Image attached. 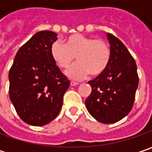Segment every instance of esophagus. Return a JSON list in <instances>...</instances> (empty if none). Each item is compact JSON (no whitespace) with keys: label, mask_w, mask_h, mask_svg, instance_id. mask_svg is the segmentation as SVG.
I'll return each mask as SVG.
<instances>
[{"label":"esophagus","mask_w":152,"mask_h":152,"mask_svg":"<svg viewBox=\"0 0 152 152\" xmlns=\"http://www.w3.org/2000/svg\"><path fill=\"white\" fill-rule=\"evenodd\" d=\"M79 84V82H75V81H71V82H70V85H71V86H75V85H78Z\"/></svg>","instance_id":"1"}]
</instances>
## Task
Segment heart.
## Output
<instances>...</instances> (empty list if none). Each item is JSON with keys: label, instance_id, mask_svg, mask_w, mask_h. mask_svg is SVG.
Instances as JSON below:
<instances>
[{"label": "heart", "instance_id": "obj_1", "mask_svg": "<svg viewBox=\"0 0 152 152\" xmlns=\"http://www.w3.org/2000/svg\"><path fill=\"white\" fill-rule=\"evenodd\" d=\"M50 56L61 69H67L74 61H78L67 71L73 79H82L89 74L97 77L105 72L111 60V49L102 39H94L81 34H73L64 39L63 45L54 42Z\"/></svg>", "mask_w": 152, "mask_h": 152}]
</instances>
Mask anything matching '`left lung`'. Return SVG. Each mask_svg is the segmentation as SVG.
<instances>
[{
	"instance_id": "obj_1",
	"label": "left lung",
	"mask_w": 152,
	"mask_h": 152,
	"mask_svg": "<svg viewBox=\"0 0 152 152\" xmlns=\"http://www.w3.org/2000/svg\"><path fill=\"white\" fill-rule=\"evenodd\" d=\"M111 60L105 72L89 81L92 91L85 101L88 112L102 124H113L129 113L139 85L137 66L122 41L108 33Z\"/></svg>"
}]
</instances>
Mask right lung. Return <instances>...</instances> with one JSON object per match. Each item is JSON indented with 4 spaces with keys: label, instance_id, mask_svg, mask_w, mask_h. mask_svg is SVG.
<instances>
[{
    "label": "right lung",
    "instance_id": "right-lung-1",
    "mask_svg": "<svg viewBox=\"0 0 152 152\" xmlns=\"http://www.w3.org/2000/svg\"><path fill=\"white\" fill-rule=\"evenodd\" d=\"M56 33L34 34L15 56L9 71V96L20 118L29 125L50 123L61 111L70 81L50 56Z\"/></svg>",
    "mask_w": 152,
    "mask_h": 152
}]
</instances>
